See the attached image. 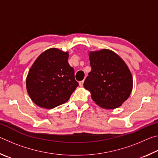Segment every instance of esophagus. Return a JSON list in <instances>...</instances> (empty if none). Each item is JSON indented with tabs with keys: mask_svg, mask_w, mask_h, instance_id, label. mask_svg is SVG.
Instances as JSON below:
<instances>
[{
	"mask_svg": "<svg viewBox=\"0 0 158 158\" xmlns=\"http://www.w3.org/2000/svg\"><path fill=\"white\" fill-rule=\"evenodd\" d=\"M84 81H79V85H80V86H83V85H84Z\"/></svg>",
	"mask_w": 158,
	"mask_h": 158,
	"instance_id": "1",
	"label": "esophagus"
}]
</instances>
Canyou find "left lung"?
Segmentation results:
<instances>
[{
  "label": "left lung",
  "mask_w": 158,
  "mask_h": 158,
  "mask_svg": "<svg viewBox=\"0 0 158 158\" xmlns=\"http://www.w3.org/2000/svg\"><path fill=\"white\" fill-rule=\"evenodd\" d=\"M91 71L84 86L100 107H119L131 94L133 79L124 60L112 51L103 49L89 52Z\"/></svg>",
  "instance_id": "obj_1"
}]
</instances>
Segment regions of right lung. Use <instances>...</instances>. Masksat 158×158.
<instances>
[{
    "label": "right lung",
    "mask_w": 158,
    "mask_h": 158,
    "mask_svg": "<svg viewBox=\"0 0 158 158\" xmlns=\"http://www.w3.org/2000/svg\"><path fill=\"white\" fill-rule=\"evenodd\" d=\"M68 57V52L51 48L42 53L31 67L26 89L31 100L40 107L53 109L66 102L79 85Z\"/></svg>",
    "instance_id": "obj_1"
}]
</instances>
